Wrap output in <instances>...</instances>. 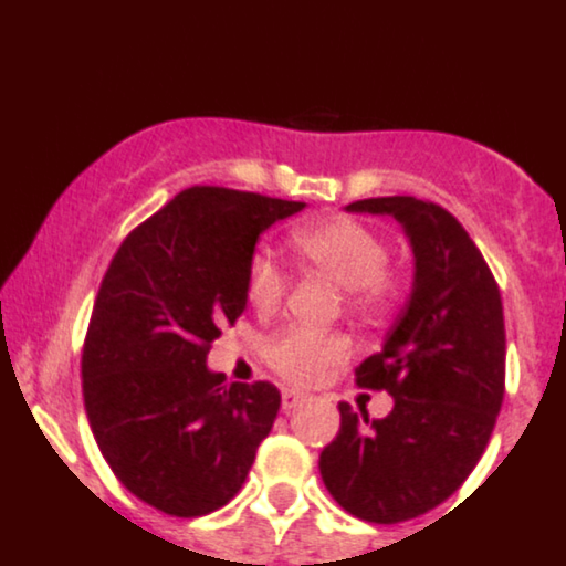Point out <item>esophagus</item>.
<instances>
[{
	"instance_id": "1",
	"label": "esophagus",
	"mask_w": 566,
	"mask_h": 566,
	"mask_svg": "<svg viewBox=\"0 0 566 566\" xmlns=\"http://www.w3.org/2000/svg\"><path fill=\"white\" fill-rule=\"evenodd\" d=\"M301 401H306V398H303L301 392H295V390H282V409H284V412H290V409H295Z\"/></svg>"
}]
</instances>
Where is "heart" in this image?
I'll return each mask as SVG.
<instances>
[{"mask_svg":"<svg viewBox=\"0 0 566 566\" xmlns=\"http://www.w3.org/2000/svg\"><path fill=\"white\" fill-rule=\"evenodd\" d=\"M290 247L303 268L342 287L349 314L363 323H379L401 298V276L388 265V241L355 217H328L298 224ZM287 279L268 252H254L247 265V298L260 314L276 312ZM349 355V342L338 333L284 328L265 344V360L290 385L312 388L328 368Z\"/></svg>","mask_w":566,"mask_h":566,"instance_id":"1","label":"heart"}]
</instances>
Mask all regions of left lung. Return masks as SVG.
Instances as JSON below:
<instances>
[{"label": "left lung", "instance_id": "1", "mask_svg": "<svg viewBox=\"0 0 566 566\" xmlns=\"http://www.w3.org/2000/svg\"><path fill=\"white\" fill-rule=\"evenodd\" d=\"M347 211L388 213L412 243L415 282L382 353L355 368L388 390V418L338 403L342 428L319 453L331 496L355 518L401 523L453 496L478 467L504 401L499 284L467 230L431 200L368 198Z\"/></svg>", "mask_w": 566, "mask_h": 566}]
</instances>
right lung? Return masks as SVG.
Listing matches in <instances>:
<instances>
[{
	"mask_svg": "<svg viewBox=\"0 0 566 566\" xmlns=\"http://www.w3.org/2000/svg\"><path fill=\"white\" fill-rule=\"evenodd\" d=\"M306 203L189 187L113 254L83 342V403L113 474L176 518L241 491L282 396L224 385L206 358L247 308V265L263 230Z\"/></svg>",
	"mask_w": 566,
	"mask_h": 566,
	"instance_id": "right-lung-1",
	"label": "right lung"
}]
</instances>
